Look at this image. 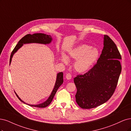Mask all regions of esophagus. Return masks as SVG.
<instances>
[{
  "label": "esophagus",
  "mask_w": 131,
  "mask_h": 131,
  "mask_svg": "<svg viewBox=\"0 0 131 131\" xmlns=\"http://www.w3.org/2000/svg\"><path fill=\"white\" fill-rule=\"evenodd\" d=\"M66 78L67 80H70L72 78V75L70 73H67L66 75Z\"/></svg>",
  "instance_id": "esophagus-1"
}]
</instances>
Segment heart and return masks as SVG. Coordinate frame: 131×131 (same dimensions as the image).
<instances>
[{"instance_id": "b5f03b06", "label": "heart", "mask_w": 131, "mask_h": 131, "mask_svg": "<svg viewBox=\"0 0 131 131\" xmlns=\"http://www.w3.org/2000/svg\"><path fill=\"white\" fill-rule=\"evenodd\" d=\"M69 56L76 60L74 64L75 71L82 73L87 71L97 60L99 52L96 48L86 45H81L72 49L69 53ZM61 60L65 64L68 62V59L64 55L62 56Z\"/></svg>"}]
</instances>
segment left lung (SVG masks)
<instances>
[{
	"label": "left lung",
	"mask_w": 131,
	"mask_h": 131,
	"mask_svg": "<svg viewBox=\"0 0 131 131\" xmlns=\"http://www.w3.org/2000/svg\"><path fill=\"white\" fill-rule=\"evenodd\" d=\"M103 48L97 64L83 75L74 78L75 100L83 109L94 108L106 102L114 94L121 72V57L116 45L104 35Z\"/></svg>",
	"instance_id": "obj_1"
}]
</instances>
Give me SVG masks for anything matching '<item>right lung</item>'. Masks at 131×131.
I'll use <instances>...</instances> for the list:
<instances>
[{
	"mask_svg": "<svg viewBox=\"0 0 131 131\" xmlns=\"http://www.w3.org/2000/svg\"><path fill=\"white\" fill-rule=\"evenodd\" d=\"M52 41V37L50 35H46L45 34L42 33H35L34 34L32 35L31 34H27L26 36H24L23 37H22L21 39L18 43L17 44L16 46V47L14 49V50H12V52L11 53V56H10V65L11 64V62L12 60V58L13 57L14 54L17 51V50L21 47H22V46L23 44H27V43H41V44H44V45H47L49 44L50 42H51ZM63 73L62 72H59L58 73L57 75V79H56V83H55L54 87L53 89V91L52 92L51 94L49 96L48 99L46 100L45 102L42 103L41 104H29L28 103H26V102H24L23 101L21 100L18 96L17 95L16 92L15 94L17 96V97L18 98V99L22 102L23 103L26 104L27 105H30L31 107H38V108H45L46 107H47L48 105L50 104V103L52 102V101L53 99V97L54 95H56V92L58 89V88L60 86V85L63 83Z\"/></svg>",
	"mask_w": 131,
	"mask_h": 131,
	"instance_id": "add662e5",
	"label": "right lung"
}]
</instances>
